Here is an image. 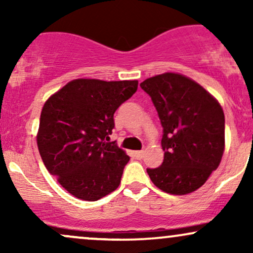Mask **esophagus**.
Masks as SVG:
<instances>
[{
  "label": "esophagus",
  "mask_w": 253,
  "mask_h": 253,
  "mask_svg": "<svg viewBox=\"0 0 253 253\" xmlns=\"http://www.w3.org/2000/svg\"><path fill=\"white\" fill-rule=\"evenodd\" d=\"M134 156L136 159H143L144 158V151H135Z\"/></svg>",
  "instance_id": "1"
}]
</instances>
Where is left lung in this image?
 I'll return each mask as SVG.
<instances>
[{
    "label": "left lung",
    "mask_w": 253,
    "mask_h": 253,
    "mask_svg": "<svg viewBox=\"0 0 253 253\" xmlns=\"http://www.w3.org/2000/svg\"><path fill=\"white\" fill-rule=\"evenodd\" d=\"M163 127L164 161L147 169L157 188L173 195L199 189L217 169L225 150V115L206 89L179 74L158 75L140 83Z\"/></svg>",
    "instance_id": "left-lung-1"
}]
</instances>
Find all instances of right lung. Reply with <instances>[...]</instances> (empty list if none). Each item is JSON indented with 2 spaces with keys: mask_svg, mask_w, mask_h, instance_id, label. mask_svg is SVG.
<instances>
[{
  "mask_svg": "<svg viewBox=\"0 0 253 253\" xmlns=\"http://www.w3.org/2000/svg\"><path fill=\"white\" fill-rule=\"evenodd\" d=\"M138 81H71L43 104L37 141L46 169L71 195L97 201L119 187L129 157L110 143L114 113Z\"/></svg>",
  "mask_w": 253,
  "mask_h": 253,
  "instance_id": "add662e5",
  "label": "right lung"
}]
</instances>
